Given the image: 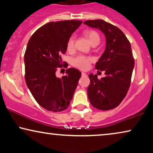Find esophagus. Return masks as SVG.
I'll return each instance as SVG.
<instances>
[{
	"label": "esophagus",
	"mask_w": 153,
	"mask_h": 153,
	"mask_svg": "<svg viewBox=\"0 0 153 153\" xmlns=\"http://www.w3.org/2000/svg\"><path fill=\"white\" fill-rule=\"evenodd\" d=\"M86 73H84V72H82V76H86Z\"/></svg>",
	"instance_id": "obj_1"
}]
</instances>
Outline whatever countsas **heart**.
<instances>
[{
	"mask_svg": "<svg viewBox=\"0 0 153 153\" xmlns=\"http://www.w3.org/2000/svg\"><path fill=\"white\" fill-rule=\"evenodd\" d=\"M88 40L91 45L97 44L98 45L100 41V37L99 33L97 31L93 30L86 31L84 33ZM75 42H76V37L74 35L71 36L67 40V49L69 51H74L75 49ZM91 59L88 57H85L83 56H79L76 57V58L73 60V64L74 66L79 68L81 69H87L90 66V62Z\"/></svg>",
	"mask_w": 153,
	"mask_h": 153,
	"instance_id": "1",
	"label": "heart"
}]
</instances>
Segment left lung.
Masks as SVG:
<instances>
[{
    "mask_svg": "<svg viewBox=\"0 0 153 153\" xmlns=\"http://www.w3.org/2000/svg\"><path fill=\"white\" fill-rule=\"evenodd\" d=\"M84 24L99 29L106 38L105 50L95 64V69L105 72L106 76L99 79L90 74L88 100L95 108L111 110L119 106L131 85L135 65L131 43L122 30L103 20H86Z\"/></svg>",
    "mask_w": 153,
    "mask_h": 153,
    "instance_id": "8db88e82",
    "label": "left lung"
}]
</instances>
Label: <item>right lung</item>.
<instances>
[{"instance_id": "right-lung-1", "label": "right lung", "mask_w": 153, "mask_h": 153, "mask_svg": "<svg viewBox=\"0 0 153 153\" xmlns=\"http://www.w3.org/2000/svg\"><path fill=\"white\" fill-rule=\"evenodd\" d=\"M82 22H49L38 29L27 43L24 56L27 86L36 101L47 111L67 109L81 77V72L74 68L67 69V75L61 78L56 71L62 66L60 56L66 53L68 39Z\"/></svg>"}]
</instances>
